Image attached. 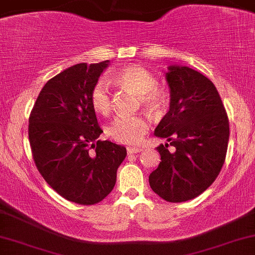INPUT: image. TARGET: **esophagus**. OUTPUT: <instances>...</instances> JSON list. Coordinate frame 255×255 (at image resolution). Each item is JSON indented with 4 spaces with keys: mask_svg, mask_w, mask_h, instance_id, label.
Masks as SVG:
<instances>
[{
    "mask_svg": "<svg viewBox=\"0 0 255 255\" xmlns=\"http://www.w3.org/2000/svg\"><path fill=\"white\" fill-rule=\"evenodd\" d=\"M127 151H128V153H130V155H132V153L140 152L141 147H139V146H127Z\"/></svg>",
    "mask_w": 255,
    "mask_h": 255,
    "instance_id": "obj_1",
    "label": "esophagus"
}]
</instances>
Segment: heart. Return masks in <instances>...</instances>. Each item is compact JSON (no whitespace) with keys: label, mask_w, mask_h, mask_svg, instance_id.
Wrapping results in <instances>:
<instances>
[{"label":"heart","mask_w":255,"mask_h":255,"mask_svg":"<svg viewBox=\"0 0 255 255\" xmlns=\"http://www.w3.org/2000/svg\"><path fill=\"white\" fill-rule=\"evenodd\" d=\"M115 85L130 88L140 93L141 103L147 110L153 111L161 103V92L156 88V80L140 66H128L111 77ZM92 104L97 113L108 115L111 111V97L108 85L100 81L92 93ZM147 129V122L140 116H117L109 126L108 132L120 141L140 140Z\"/></svg>","instance_id":"b5f03b06"}]
</instances>
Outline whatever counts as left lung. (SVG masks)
Here are the masks:
<instances>
[{
    "label": "left lung",
    "instance_id": "1",
    "mask_svg": "<svg viewBox=\"0 0 255 255\" xmlns=\"http://www.w3.org/2000/svg\"><path fill=\"white\" fill-rule=\"evenodd\" d=\"M166 81L169 110L155 135L168 142L156 147L161 162L149 183L163 200L185 202L206 191L219 175L228 150L229 120L213 82L201 72L170 65Z\"/></svg>",
    "mask_w": 255,
    "mask_h": 255
}]
</instances>
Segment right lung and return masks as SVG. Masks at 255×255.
Wrapping results in <instances>:
<instances>
[{"label": "right lung", "mask_w": 255, "mask_h": 255, "mask_svg": "<svg viewBox=\"0 0 255 255\" xmlns=\"http://www.w3.org/2000/svg\"><path fill=\"white\" fill-rule=\"evenodd\" d=\"M109 63L76 64L50 78L29 119L30 146L38 172L61 197L78 205L104 200L127 156L122 145L97 140L103 130L92 93Z\"/></svg>", "instance_id": "obj_1"}]
</instances>
